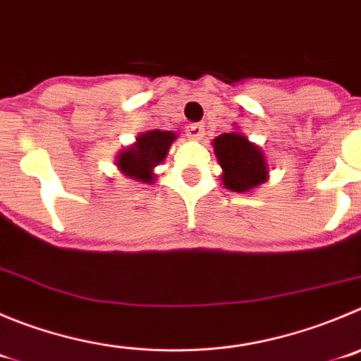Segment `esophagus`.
Returning a JSON list of instances; mask_svg holds the SVG:
<instances>
[{
  "label": "esophagus",
  "mask_w": 361,
  "mask_h": 361,
  "mask_svg": "<svg viewBox=\"0 0 361 361\" xmlns=\"http://www.w3.org/2000/svg\"><path fill=\"white\" fill-rule=\"evenodd\" d=\"M187 135L188 139L192 140H200L204 135V126L201 123H192L187 126Z\"/></svg>",
  "instance_id": "esophagus-1"
}]
</instances>
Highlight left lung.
Returning a JSON list of instances; mask_svg holds the SVG:
<instances>
[{"instance_id": "left-lung-1", "label": "left lung", "mask_w": 361, "mask_h": 361, "mask_svg": "<svg viewBox=\"0 0 361 361\" xmlns=\"http://www.w3.org/2000/svg\"><path fill=\"white\" fill-rule=\"evenodd\" d=\"M214 151L221 164L222 183L228 190L247 192L267 180L264 153L240 133L219 135Z\"/></svg>"}]
</instances>
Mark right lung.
<instances>
[{"label": "right lung", "instance_id": "1", "mask_svg": "<svg viewBox=\"0 0 361 361\" xmlns=\"http://www.w3.org/2000/svg\"><path fill=\"white\" fill-rule=\"evenodd\" d=\"M174 139L176 135L173 131L153 130L142 133L133 147L117 154V165L126 176L151 183L154 180L153 167L164 160Z\"/></svg>", "mask_w": 361, "mask_h": 361}]
</instances>
